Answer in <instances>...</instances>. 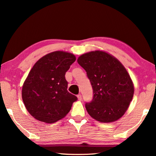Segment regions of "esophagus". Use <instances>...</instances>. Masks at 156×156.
<instances>
[{
  "instance_id": "1",
  "label": "esophagus",
  "mask_w": 156,
  "mask_h": 156,
  "mask_svg": "<svg viewBox=\"0 0 156 156\" xmlns=\"http://www.w3.org/2000/svg\"><path fill=\"white\" fill-rule=\"evenodd\" d=\"M77 97H78V100H82V96H81V94H78V96H77Z\"/></svg>"
}]
</instances>
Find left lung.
Wrapping results in <instances>:
<instances>
[{
	"mask_svg": "<svg viewBox=\"0 0 156 156\" xmlns=\"http://www.w3.org/2000/svg\"><path fill=\"white\" fill-rule=\"evenodd\" d=\"M93 88V99L85 104L94 119L112 122L125 114L134 93L130 76L119 60L108 53L94 51L78 58Z\"/></svg>",
	"mask_w": 156,
	"mask_h": 156,
	"instance_id": "obj_1",
	"label": "left lung"
}]
</instances>
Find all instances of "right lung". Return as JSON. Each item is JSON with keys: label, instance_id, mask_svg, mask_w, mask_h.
Returning a JSON list of instances; mask_svg holds the SVG:
<instances>
[{"label": "right lung", "instance_id": "right-lung-1", "mask_svg": "<svg viewBox=\"0 0 156 156\" xmlns=\"http://www.w3.org/2000/svg\"><path fill=\"white\" fill-rule=\"evenodd\" d=\"M76 60L71 53L56 51L37 61L23 84L22 98L36 120L54 123L69 112L77 97L67 91L65 73Z\"/></svg>", "mask_w": 156, "mask_h": 156}]
</instances>
